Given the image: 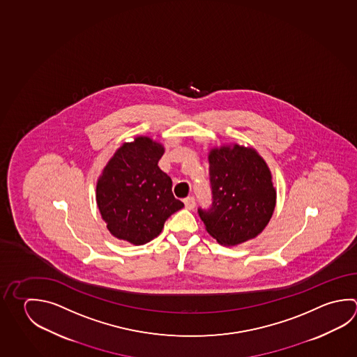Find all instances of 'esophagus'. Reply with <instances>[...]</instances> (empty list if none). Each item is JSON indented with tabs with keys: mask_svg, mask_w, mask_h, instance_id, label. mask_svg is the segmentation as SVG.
<instances>
[{
	"mask_svg": "<svg viewBox=\"0 0 357 357\" xmlns=\"http://www.w3.org/2000/svg\"><path fill=\"white\" fill-rule=\"evenodd\" d=\"M183 202H185V208H188V210H192V208H195V205H196V202H195V199L192 196L186 197V199L183 200Z\"/></svg>",
	"mask_w": 357,
	"mask_h": 357,
	"instance_id": "esophagus-1",
	"label": "esophagus"
}]
</instances>
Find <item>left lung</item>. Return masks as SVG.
<instances>
[{"label": "left lung", "instance_id": "obj_1", "mask_svg": "<svg viewBox=\"0 0 357 357\" xmlns=\"http://www.w3.org/2000/svg\"><path fill=\"white\" fill-rule=\"evenodd\" d=\"M211 208H199L208 233L233 247L258 236L272 218L277 191L263 157L252 147L221 146L208 153Z\"/></svg>", "mask_w": 357, "mask_h": 357}]
</instances>
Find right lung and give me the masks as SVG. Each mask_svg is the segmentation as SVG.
Segmentation results:
<instances>
[{"label": "right lung", "instance_id": "obj_1", "mask_svg": "<svg viewBox=\"0 0 357 357\" xmlns=\"http://www.w3.org/2000/svg\"><path fill=\"white\" fill-rule=\"evenodd\" d=\"M161 143L139 136L116 151L97 182V205L117 239L143 245L162 231L165 221L183 208L172 180L158 167Z\"/></svg>", "mask_w": 357, "mask_h": 357}]
</instances>
